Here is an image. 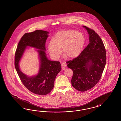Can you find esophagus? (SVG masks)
I'll use <instances>...</instances> for the list:
<instances>
[{"label": "esophagus", "mask_w": 121, "mask_h": 121, "mask_svg": "<svg viewBox=\"0 0 121 121\" xmlns=\"http://www.w3.org/2000/svg\"><path fill=\"white\" fill-rule=\"evenodd\" d=\"M66 64H65V63H62V64H61V66H62V70H65L66 68H65V67H66Z\"/></svg>", "instance_id": "34e87169"}]
</instances>
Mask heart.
Returning a JSON list of instances; mask_svg holds the SVG:
<instances>
[{"label":"heart","instance_id":"b5f03b06","mask_svg":"<svg viewBox=\"0 0 121 121\" xmlns=\"http://www.w3.org/2000/svg\"><path fill=\"white\" fill-rule=\"evenodd\" d=\"M85 43V38L82 33L68 30L56 33L54 41L49 42L48 49L53 59H59L61 54L62 48L63 54L69 59H74L80 54Z\"/></svg>","mask_w":121,"mask_h":121}]
</instances>
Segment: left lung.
Returning a JSON list of instances; mask_svg holds the SVG:
<instances>
[{"mask_svg": "<svg viewBox=\"0 0 121 121\" xmlns=\"http://www.w3.org/2000/svg\"><path fill=\"white\" fill-rule=\"evenodd\" d=\"M89 44L77 58L67 62L73 70L71 84L80 91H86L99 82L106 63V51L103 41L95 31L86 26Z\"/></svg>", "mask_w": 121, "mask_h": 121, "instance_id": "1", "label": "left lung"}]
</instances>
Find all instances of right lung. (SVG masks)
<instances>
[{"label": "right lung", "mask_w": 121, "mask_h": 121, "mask_svg": "<svg viewBox=\"0 0 121 121\" xmlns=\"http://www.w3.org/2000/svg\"><path fill=\"white\" fill-rule=\"evenodd\" d=\"M48 34L42 30L25 34L18 43L15 54V67L22 83L30 91L39 95H46L51 91L56 77L61 70L59 62L52 61L47 57L45 44ZM28 47L36 49L40 61L38 73L31 77L23 73L19 67L20 61Z\"/></svg>", "instance_id": "obj_1"}]
</instances>
